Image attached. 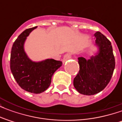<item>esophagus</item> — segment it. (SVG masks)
I'll use <instances>...</instances> for the list:
<instances>
[{
    "instance_id": "obj_1",
    "label": "esophagus",
    "mask_w": 122,
    "mask_h": 122,
    "mask_svg": "<svg viewBox=\"0 0 122 122\" xmlns=\"http://www.w3.org/2000/svg\"><path fill=\"white\" fill-rule=\"evenodd\" d=\"M71 58V53H66L65 56H64L63 58V62H65L66 61H67L68 59Z\"/></svg>"
}]
</instances>
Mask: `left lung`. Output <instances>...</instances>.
I'll list each match as a JSON object with an SVG mask.
<instances>
[{
    "instance_id": "obj_1",
    "label": "left lung",
    "mask_w": 122,
    "mask_h": 122,
    "mask_svg": "<svg viewBox=\"0 0 122 122\" xmlns=\"http://www.w3.org/2000/svg\"><path fill=\"white\" fill-rule=\"evenodd\" d=\"M94 36L99 52L88 60L82 57L78 58L80 71L73 81L76 90L86 95H95L104 90L110 82L115 68L110 41L99 31Z\"/></svg>"
}]
</instances>
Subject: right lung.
<instances>
[{"label":"right lung","instance_id":"right-lung-1","mask_svg":"<svg viewBox=\"0 0 122 122\" xmlns=\"http://www.w3.org/2000/svg\"><path fill=\"white\" fill-rule=\"evenodd\" d=\"M37 27L27 29L13 44L10 56V69L15 81L22 89L32 93L44 92L50 86L53 73L62 62L48 59L40 62L30 60L24 51V43L30 32Z\"/></svg>","mask_w":122,"mask_h":122}]
</instances>
